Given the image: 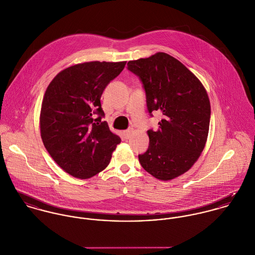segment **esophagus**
Here are the masks:
<instances>
[{"instance_id": "34e87169", "label": "esophagus", "mask_w": 255, "mask_h": 255, "mask_svg": "<svg viewBox=\"0 0 255 255\" xmlns=\"http://www.w3.org/2000/svg\"><path fill=\"white\" fill-rule=\"evenodd\" d=\"M131 134H132V130H126L123 132V136L125 139H129L131 137Z\"/></svg>"}]
</instances>
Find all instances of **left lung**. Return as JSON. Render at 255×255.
<instances>
[{
  "label": "left lung",
  "mask_w": 255,
  "mask_h": 255,
  "mask_svg": "<svg viewBox=\"0 0 255 255\" xmlns=\"http://www.w3.org/2000/svg\"><path fill=\"white\" fill-rule=\"evenodd\" d=\"M127 65L141 79L148 113L163 115L158 129L147 131L148 148L139 161L154 178L172 180L190 169L205 146L211 114L207 92L193 72L165 53Z\"/></svg>",
  "instance_id": "obj_1"
}]
</instances>
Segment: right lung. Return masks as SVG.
Returning <instances> with one entry per match:
<instances>
[{"label":"right lung","mask_w":255,"mask_h":255,"mask_svg":"<svg viewBox=\"0 0 255 255\" xmlns=\"http://www.w3.org/2000/svg\"><path fill=\"white\" fill-rule=\"evenodd\" d=\"M126 61H90L69 66L49 84L42 102L40 132L57 165L88 179L105 169L121 139L110 130L101 97Z\"/></svg>","instance_id":"add662e5"}]
</instances>
